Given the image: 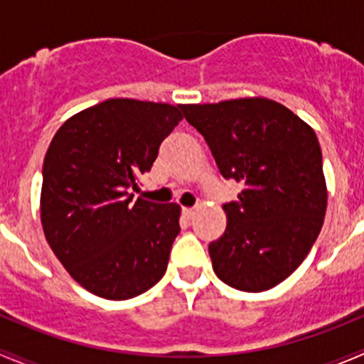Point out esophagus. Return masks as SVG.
<instances>
[{"mask_svg":"<svg viewBox=\"0 0 364 364\" xmlns=\"http://www.w3.org/2000/svg\"><path fill=\"white\" fill-rule=\"evenodd\" d=\"M183 215H185V218H193V215H196V208H183Z\"/></svg>","mask_w":364,"mask_h":364,"instance_id":"34e87169","label":"esophagus"}]
</instances>
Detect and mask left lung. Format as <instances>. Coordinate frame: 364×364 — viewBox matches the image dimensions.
<instances>
[{"label":"left lung","instance_id":"1","mask_svg":"<svg viewBox=\"0 0 364 364\" xmlns=\"http://www.w3.org/2000/svg\"><path fill=\"white\" fill-rule=\"evenodd\" d=\"M225 179L243 183L223 204L227 229L209 245L213 271L245 292L277 287L299 267L322 229L328 188L314 128L262 97L181 105Z\"/></svg>","mask_w":364,"mask_h":364}]
</instances>
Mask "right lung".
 Instances as JSON below:
<instances>
[{
    "instance_id": "1",
    "label": "right lung",
    "mask_w": 364,
    "mask_h": 364,
    "mask_svg": "<svg viewBox=\"0 0 364 364\" xmlns=\"http://www.w3.org/2000/svg\"><path fill=\"white\" fill-rule=\"evenodd\" d=\"M181 105L111 98L68 117L43 159L40 218L70 277L104 299L149 291L165 274L179 234L178 204L139 197Z\"/></svg>"
}]
</instances>
